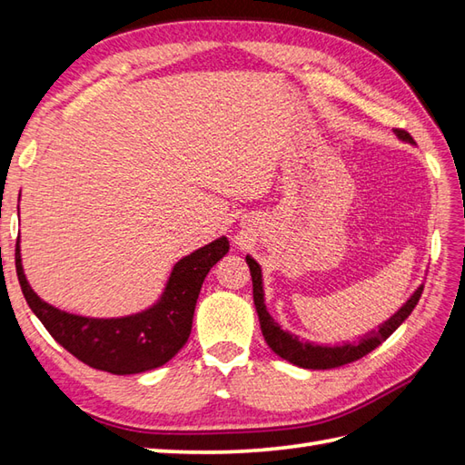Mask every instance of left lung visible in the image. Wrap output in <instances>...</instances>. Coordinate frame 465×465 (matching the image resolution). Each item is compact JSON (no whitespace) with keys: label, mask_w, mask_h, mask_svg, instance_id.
<instances>
[{"label":"left lung","mask_w":465,"mask_h":465,"mask_svg":"<svg viewBox=\"0 0 465 465\" xmlns=\"http://www.w3.org/2000/svg\"><path fill=\"white\" fill-rule=\"evenodd\" d=\"M393 132H396V135L401 142L416 143L406 130H393ZM245 262H248V265H250L252 283H253V303H255V312H258L265 343H268L272 351L278 353L282 360H288L290 363L298 365V368H305V370L340 368V365L351 363L355 360L363 358V355H368L371 350L378 348L381 341L388 340L390 335L408 320V315L418 305V302L421 298V292H423V283H421L396 313L390 315L385 322H381L375 330L361 335L358 341H343L341 345H320L313 341H302L298 335L290 333L288 330H282L280 323L273 322L268 308H265V300H263L265 293H263L262 265L255 262L252 255H245Z\"/></svg>","instance_id":"left-lung-1"}]
</instances>
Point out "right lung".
Here are the masks:
<instances>
[{
	"instance_id": "right-lung-1",
	"label": "right lung",
	"mask_w": 465,
	"mask_h": 465,
	"mask_svg": "<svg viewBox=\"0 0 465 465\" xmlns=\"http://www.w3.org/2000/svg\"><path fill=\"white\" fill-rule=\"evenodd\" d=\"M230 250L225 235L177 262L165 288L150 308L122 318H87L44 302L29 285L19 240L15 272L24 298L52 338L90 368L115 375L160 368L180 351L192 333L195 302L207 272Z\"/></svg>"
}]
</instances>
